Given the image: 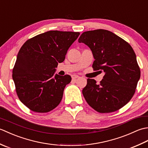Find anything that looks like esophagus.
<instances>
[{"label": "esophagus", "mask_w": 148, "mask_h": 148, "mask_svg": "<svg viewBox=\"0 0 148 148\" xmlns=\"http://www.w3.org/2000/svg\"><path fill=\"white\" fill-rule=\"evenodd\" d=\"M79 77V76H77V75H76V74H74V75H72V78L73 79H76V78H78Z\"/></svg>", "instance_id": "34e87169"}]
</instances>
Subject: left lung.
<instances>
[{"mask_svg": "<svg viewBox=\"0 0 148 148\" xmlns=\"http://www.w3.org/2000/svg\"><path fill=\"white\" fill-rule=\"evenodd\" d=\"M78 41L92 50L93 70L105 72L99 84L93 79H87L82 92L86 101L100 113L118 111L132 98L140 77L133 48L115 34L103 29L84 32Z\"/></svg>", "mask_w": 148, "mask_h": 148, "instance_id": "left-lung-1", "label": "left lung"}]
</instances>
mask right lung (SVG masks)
<instances>
[{
	"instance_id": "right-lung-1",
	"label": "right lung",
	"mask_w": 148,
	"mask_h": 148,
	"mask_svg": "<svg viewBox=\"0 0 148 148\" xmlns=\"http://www.w3.org/2000/svg\"><path fill=\"white\" fill-rule=\"evenodd\" d=\"M79 32L51 30L23 44L12 69V79L20 101L31 111L48 112L60 103L69 75H55L58 63Z\"/></svg>"
}]
</instances>
